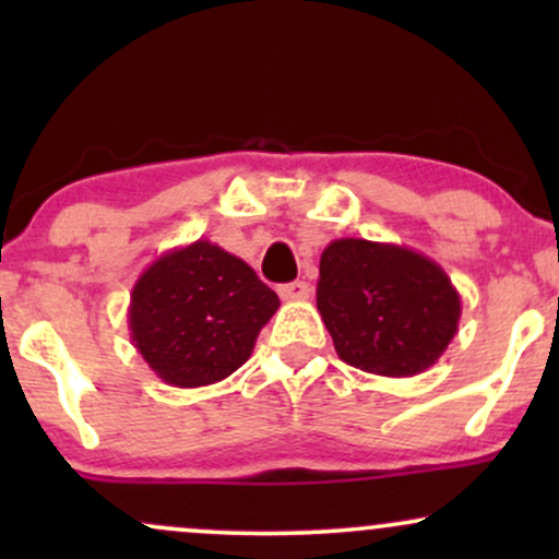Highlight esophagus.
Here are the masks:
<instances>
[{"label": "esophagus", "instance_id": "1", "mask_svg": "<svg viewBox=\"0 0 559 559\" xmlns=\"http://www.w3.org/2000/svg\"><path fill=\"white\" fill-rule=\"evenodd\" d=\"M278 294H281V299H286V301L307 299L310 297V284H307V281H292V284L278 286Z\"/></svg>", "mask_w": 559, "mask_h": 559}]
</instances>
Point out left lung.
I'll return each instance as SVG.
<instances>
[{"label":"left lung","instance_id":"obj_1","mask_svg":"<svg viewBox=\"0 0 559 559\" xmlns=\"http://www.w3.org/2000/svg\"><path fill=\"white\" fill-rule=\"evenodd\" d=\"M318 312L346 365L407 378L444 355L463 301L444 267L415 249L333 239L320 254Z\"/></svg>","mask_w":559,"mask_h":559}]
</instances>
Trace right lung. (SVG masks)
<instances>
[{
  "label": "right lung",
  "instance_id": "add662e5",
  "mask_svg": "<svg viewBox=\"0 0 559 559\" xmlns=\"http://www.w3.org/2000/svg\"><path fill=\"white\" fill-rule=\"evenodd\" d=\"M278 307V294L247 262L197 239L159 254L139 275L128 329L159 381L197 389L239 370Z\"/></svg>",
  "mask_w": 559,
  "mask_h": 559
}]
</instances>
